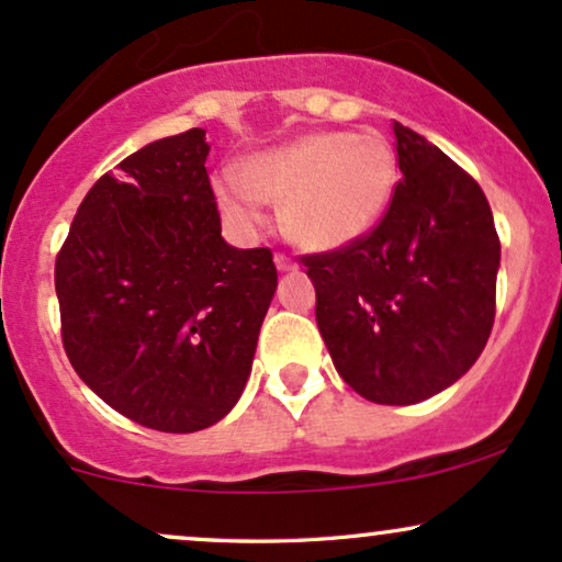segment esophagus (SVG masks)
<instances>
[{"instance_id":"esophagus-1","label":"esophagus","mask_w":562,"mask_h":562,"mask_svg":"<svg viewBox=\"0 0 562 562\" xmlns=\"http://www.w3.org/2000/svg\"><path fill=\"white\" fill-rule=\"evenodd\" d=\"M274 263H277V269H280V272H293V269H299V263H295L293 259H288L285 254H277Z\"/></svg>"}]
</instances>
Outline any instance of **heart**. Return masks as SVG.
Returning a JSON list of instances; mask_svg holds the SVG:
<instances>
[{
	"instance_id": "1",
	"label": "heart",
	"mask_w": 562,
	"mask_h": 562,
	"mask_svg": "<svg viewBox=\"0 0 562 562\" xmlns=\"http://www.w3.org/2000/svg\"><path fill=\"white\" fill-rule=\"evenodd\" d=\"M396 184V153L380 134L312 132L248 156L240 177L218 173L214 198L240 229L263 222L261 200L277 205L290 243L335 250L375 227Z\"/></svg>"
}]
</instances>
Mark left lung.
<instances>
[{
    "label": "left lung",
    "mask_w": 562,
    "mask_h": 562,
    "mask_svg": "<svg viewBox=\"0 0 562 562\" xmlns=\"http://www.w3.org/2000/svg\"><path fill=\"white\" fill-rule=\"evenodd\" d=\"M402 182L378 227L303 256L338 375L375 404L457 383L494 325L499 237L488 200L436 145L393 124Z\"/></svg>",
    "instance_id": "8db88e82"
}]
</instances>
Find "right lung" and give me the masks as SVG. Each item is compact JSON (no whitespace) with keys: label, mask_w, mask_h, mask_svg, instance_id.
<instances>
[{"label":"right lung","mask_w":562,"mask_h":562,"mask_svg":"<svg viewBox=\"0 0 562 562\" xmlns=\"http://www.w3.org/2000/svg\"><path fill=\"white\" fill-rule=\"evenodd\" d=\"M203 128L94 182L55 261L63 346L115 412L164 434L222 420L248 383L277 269L222 237Z\"/></svg>","instance_id":"right-lung-1"}]
</instances>
